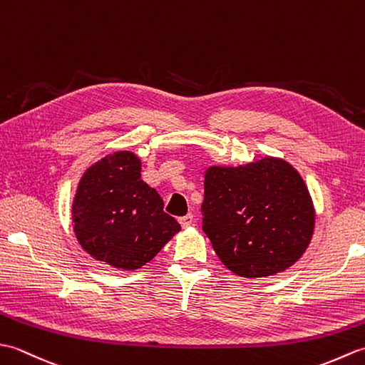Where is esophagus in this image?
Here are the masks:
<instances>
[{
	"label": "esophagus",
	"mask_w": 365,
	"mask_h": 365,
	"mask_svg": "<svg viewBox=\"0 0 365 365\" xmlns=\"http://www.w3.org/2000/svg\"><path fill=\"white\" fill-rule=\"evenodd\" d=\"M178 222H180V226L183 229H187L190 226H192V215L188 213L187 216H182V218H178Z\"/></svg>",
	"instance_id": "esophagus-1"
}]
</instances>
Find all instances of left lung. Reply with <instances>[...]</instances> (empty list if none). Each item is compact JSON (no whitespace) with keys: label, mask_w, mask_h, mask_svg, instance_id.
<instances>
[{"label":"left lung","mask_w":365,"mask_h":365,"mask_svg":"<svg viewBox=\"0 0 365 365\" xmlns=\"http://www.w3.org/2000/svg\"><path fill=\"white\" fill-rule=\"evenodd\" d=\"M202 229L220 260L242 277L282 273L312 240L315 208L290 163L265 157L205 170Z\"/></svg>","instance_id":"left-lung-1"}]
</instances>
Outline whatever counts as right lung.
I'll return each mask as SVG.
<instances>
[{
  "label": "right lung",
  "mask_w": 365,
  "mask_h": 365,
  "mask_svg": "<svg viewBox=\"0 0 365 365\" xmlns=\"http://www.w3.org/2000/svg\"><path fill=\"white\" fill-rule=\"evenodd\" d=\"M163 205L158 192L141 180V160L133 152L110 153L86 169L76 188V240L96 260L138 269L180 230Z\"/></svg>",
  "instance_id": "obj_1"
}]
</instances>
